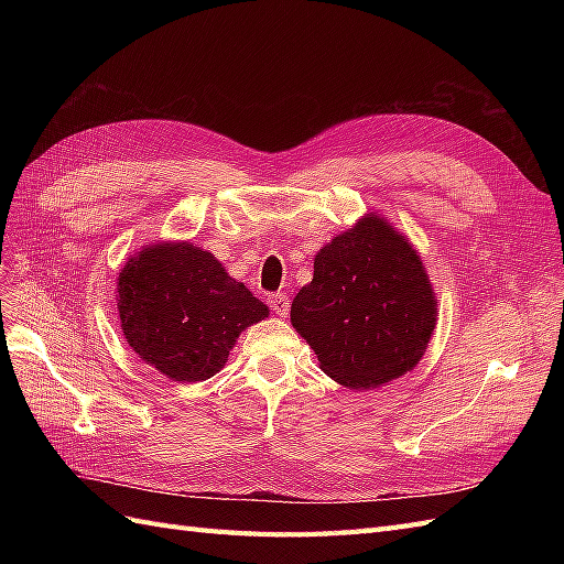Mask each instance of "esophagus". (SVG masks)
<instances>
[{"mask_svg": "<svg viewBox=\"0 0 564 564\" xmlns=\"http://www.w3.org/2000/svg\"><path fill=\"white\" fill-rule=\"evenodd\" d=\"M268 305H270V311H272V313L280 315V317H284V315L289 313V296H286V294H282V292H278V294H270V296H268Z\"/></svg>", "mask_w": 564, "mask_h": 564, "instance_id": "esophagus-1", "label": "esophagus"}]
</instances>
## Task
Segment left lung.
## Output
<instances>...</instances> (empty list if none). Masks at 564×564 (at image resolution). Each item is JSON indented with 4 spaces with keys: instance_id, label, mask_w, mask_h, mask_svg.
I'll list each match as a JSON object with an SVG mask.
<instances>
[{
    "instance_id": "1",
    "label": "left lung",
    "mask_w": 564,
    "mask_h": 564,
    "mask_svg": "<svg viewBox=\"0 0 564 564\" xmlns=\"http://www.w3.org/2000/svg\"><path fill=\"white\" fill-rule=\"evenodd\" d=\"M437 301L416 249L373 214L322 247L292 303L294 329L340 386L377 388L429 348Z\"/></svg>"
}]
</instances>
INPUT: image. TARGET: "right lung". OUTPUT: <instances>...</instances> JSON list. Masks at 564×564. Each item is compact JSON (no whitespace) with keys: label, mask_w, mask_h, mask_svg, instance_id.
Here are the masks:
<instances>
[{"label":"right lung","mask_w":564,"mask_h":564,"mask_svg":"<svg viewBox=\"0 0 564 564\" xmlns=\"http://www.w3.org/2000/svg\"><path fill=\"white\" fill-rule=\"evenodd\" d=\"M119 319L135 355L166 379L207 381L235 338L268 305L235 282L216 256L187 242L152 245L119 272Z\"/></svg>","instance_id":"right-lung-1"}]
</instances>
